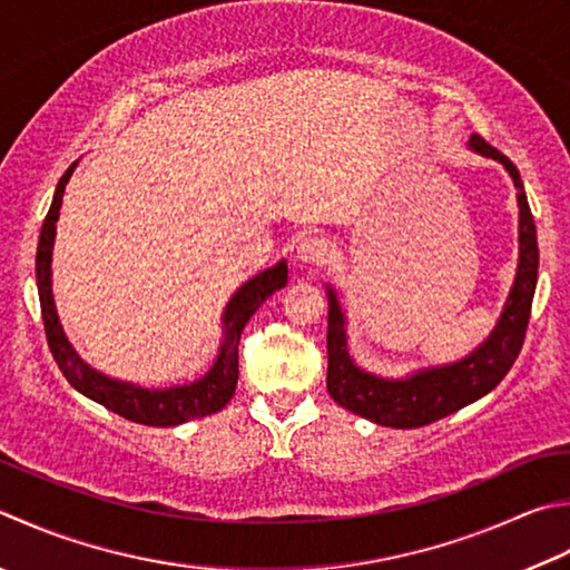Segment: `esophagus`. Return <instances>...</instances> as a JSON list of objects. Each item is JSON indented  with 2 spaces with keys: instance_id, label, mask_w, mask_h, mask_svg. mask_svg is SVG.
<instances>
[{
  "instance_id": "esophagus-1",
  "label": "esophagus",
  "mask_w": 570,
  "mask_h": 570,
  "mask_svg": "<svg viewBox=\"0 0 570 570\" xmlns=\"http://www.w3.org/2000/svg\"><path fill=\"white\" fill-rule=\"evenodd\" d=\"M296 254L304 264L318 266V264L328 259V244H326V239H321V237H306V239H301Z\"/></svg>"
}]
</instances>
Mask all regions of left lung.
I'll list each match as a JSON object with an SVG mask.
<instances>
[{"mask_svg":"<svg viewBox=\"0 0 570 570\" xmlns=\"http://www.w3.org/2000/svg\"><path fill=\"white\" fill-rule=\"evenodd\" d=\"M470 145L472 150L504 165L519 189V269L504 314H501L492 336L460 363L430 367V371H420L405 377V381H387V377L361 371L351 361L348 345H345L343 311L336 294L328 286V393L341 407L365 420H373L377 425L400 430L425 428L430 422L448 417L452 412L492 393L519 358L523 338H527L531 301L539 276L537 225H533V215L517 165L504 153L492 148L482 136H472Z\"/></svg>","mask_w":570,"mask_h":570,"instance_id":"8db88e82","label":"left lung"}]
</instances>
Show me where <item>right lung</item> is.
<instances>
[{
  "label": "right lung",
  "mask_w": 570,
  "mask_h": 570,
  "mask_svg": "<svg viewBox=\"0 0 570 570\" xmlns=\"http://www.w3.org/2000/svg\"><path fill=\"white\" fill-rule=\"evenodd\" d=\"M76 165V163H73ZM73 165L63 173V177L56 185L53 203L47 212V219L41 225L39 234V249H37V286H39V301H41V318L43 331H47V341L56 365L61 367L78 393L96 400L108 410H114L116 415L126 417L130 422H140V425L150 428H173L183 425L187 420L215 415L225 407L234 390H237L239 377V338L242 331L247 326V321L254 316V311L259 308L266 298H269L278 288L286 286L288 269L286 262H278L272 269L262 272L259 276L249 278L237 294L232 296L229 306L225 311V341L215 365L209 367V373L199 381L189 385L165 387V390H148L138 387L132 383H120L108 377L104 373H96L91 365H86L78 358L71 343L66 341L63 331L59 326V316L53 308L51 296V249L56 237V219H59L63 187L69 183L73 173Z\"/></svg>",
  "instance_id": "obj_1"
}]
</instances>
